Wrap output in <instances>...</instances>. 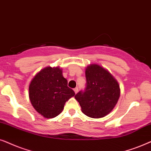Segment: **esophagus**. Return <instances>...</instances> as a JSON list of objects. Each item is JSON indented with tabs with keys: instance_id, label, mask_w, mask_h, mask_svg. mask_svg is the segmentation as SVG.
Instances as JSON below:
<instances>
[{
	"instance_id": "esophagus-1",
	"label": "esophagus",
	"mask_w": 151,
	"mask_h": 151,
	"mask_svg": "<svg viewBox=\"0 0 151 151\" xmlns=\"http://www.w3.org/2000/svg\"><path fill=\"white\" fill-rule=\"evenodd\" d=\"M78 90H79V89H78V88H74V92H75V94H77L78 92Z\"/></svg>"
}]
</instances>
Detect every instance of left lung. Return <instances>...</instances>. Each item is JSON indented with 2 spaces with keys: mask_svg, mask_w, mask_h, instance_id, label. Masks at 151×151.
Listing matches in <instances>:
<instances>
[{
  "mask_svg": "<svg viewBox=\"0 0 151 151\" xmlns=\"http://www.w3.org/2000/svg\"><path fill=\"white\" fill-rule=\"evenodd\" d=\"M86 87L74 96L86 115L104 117L112 111L120 96L119 85L105 68L90 64L86 68Z\"/></svg>",
  "mask_w": 151,
  "mask_h": 151,
  "instance_id": "left-lung-1",
  "label": "left lung"
}]
</instances>
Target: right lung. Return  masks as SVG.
Wrapping results in <instances>:
<instances>
[{
  "instance_id": "1",
  "label": "right lung",
  "mask_w": 151,
  "mask_h": 151,
  "mask_svg": "<svg viewBox=\"0 0 151 151\" xmlns=\"http://www.w3.org/2000/svg\"><path fill=\"white\" fill-rule=\"evenodd\" d=\"M59 67H46L35 75L29 86L34 108L44 117L54 118L63 110L65 102L74 96Z\"/></svg>"
}]
</instances>
